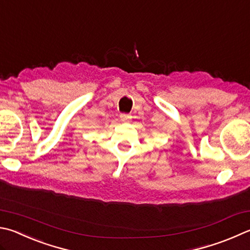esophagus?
I'll return each mask as SVG.
<instances>
[{
    "instance_id": "esophagus-1",
    "label": "esophagus",
    "mask_w": 250,
    "mask_h": 250,
    "mask_svg": "<svg viewBox=\"0 0 250 250\" xmlns=\"http://www.w3.org/2000/svg\"><path fill=\"white\" fill-rule=\"evenodd\" d=\"M130 118H131V116L128 115V113H121V115H120V119H121V121H124V122L129 121Z\"/></svg>"
}]
</instances>
